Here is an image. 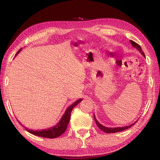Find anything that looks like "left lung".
<instances>
[{"mask_svg":"<svg viewBox=\"0 0 160 160\" xmlns=\"http://www.w3.org/2000/svg\"><path fill=\"white\" fill-rule=\"evenodd\" d=\"M130 42H131V43H132V45L134 47V48H136L137 50H138L142 54L144 57H145V55H144V53L143 52V51L142 50V48H141V47L140 46V45H138V43H136V42H133V41H132V40H130ZM94 118H95V122H96V124H97V125L98 126V128L101 129V130H102L103 132H106V133H116V132H121V131H123V130H125V129H128V128H131L132 125H133L135 124V122H135L134 123H133V124H132V125H128V126H125V127H120V128H107V127H105V126H103V125H101L99 123V122H98V121L95 118V115H94Z\"/></svg>","mask_w":160,"mask_h":160,"instance_id":"8db88e82","label":"left lung"}]
</instances>
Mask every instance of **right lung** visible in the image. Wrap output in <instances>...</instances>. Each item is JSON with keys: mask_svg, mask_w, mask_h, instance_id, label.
Instances as JSON below:
<instances>
[{"mask_svg": "<svg viewBox=\"0 0 160 160\" xmlns=\"http://www.w3.org/2000/svg\"><path fill=\"white\" fill-rule=\"evenodd\" d=\"M21 49H20L18 51V52L16 53V55H15V57H16V56L20 52ZM81 101H82V99H78L76 102H74L73 104L70 106L68 108L65 110V114L62 115L61 119L58 122V123L55 126H54V127H52L47 129H42V130H36V131L31 130V129H28L26 128V130L32 133V134L41 136V137H43V138H57V137L62 135V133L66 131L67 128H68V125L70 120L72 111L73 108L78 104Z\"/></svg>", "mask_w": 160, "mask_h": 160, "instance_id": "add662e5", "label": "right lung"}]
</instances>
